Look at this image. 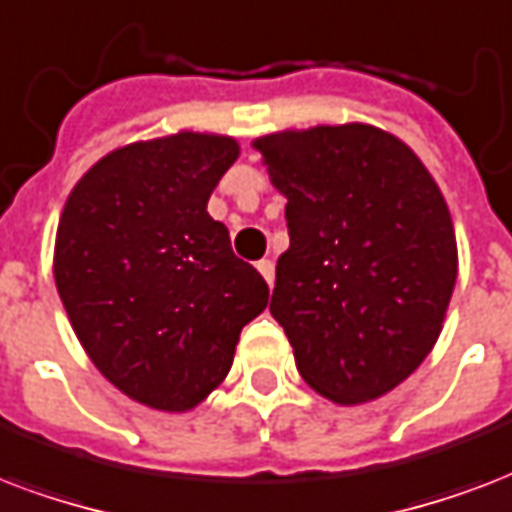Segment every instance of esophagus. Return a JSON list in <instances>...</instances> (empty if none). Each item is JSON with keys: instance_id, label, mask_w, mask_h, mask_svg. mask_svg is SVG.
<instances>
[{"instance_id": "obj_1", "label": "esophagus", "mask_w": 512, "mask_h": 512, "mask_svg": "<svg viewBox=\"0 0 512 512\" xmlns=\"http://www.w3.org/2000/svg\"><path fill=\"white\" fill-rule=\"evenodd\" d=\"M256 267H259V272H261V277H264V280H267V285H272V280H275V264H272V261H259V264H256Z\"/></svg>"}]
</instances>
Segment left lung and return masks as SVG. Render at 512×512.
<instances>
[{
	"instance_id": "1",
	"label": "left lung",
	"mask_w": 512,
	"mask_h": 512,
	"mask_svg": "<svg viewBox=\"0 0 512 512\" xmlns=\"http://www.w3.org/2000/svg\"><path fill=\"white\" fill-rule=\"evenodd\" d=\"M253 149L288 200L269 312L301 379L339 406L382 398L430 355L457 283L441 186L366 122L277 130Z\"/></svg>"
}]
</instances>
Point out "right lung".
<instances>
[{"label":"right lung","mask_w":512,"mask_h":512,"mask_svg":"<svg viewBox=\"0 0 512 512\" xmlns=\"http://www.w3.org/2000/svg\"><path fill=\"white\" fill-rule=\"evenodd\" d=\"M240 144L181 130L95 162L66 197L53 277L93 366L141 406L192 411L227 379L264 277L232 253L208 200Z\"/></svg>","instance_id":"right-lung-1"}]
</instances>
